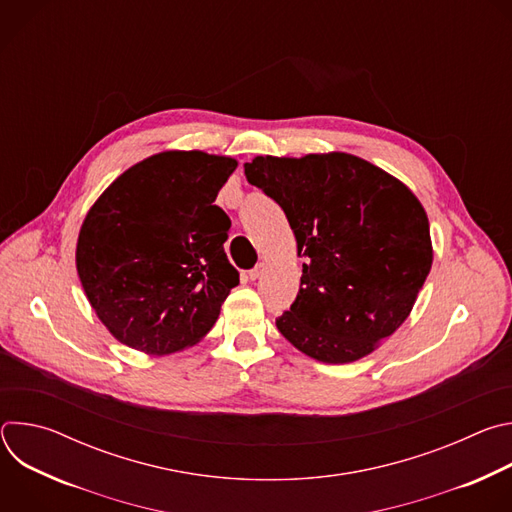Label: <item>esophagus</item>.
Here are the masks:
<instances>
[{
  "label": "esophagus",
  "instance_id": "esophagus-1",
  "mask_svg": "<svg viewBox=\"0 0 512 512\" xmlns=\"http://www.w3.org/2000/svg\"><path fill=\"white\" fill-rule=\"evenodd\" d=\"M263 271H265V263H257V265H255V267H253V269H251V271H249V279H251V281H255V279H259V277H261V273H263Z\"/></svg>",
  "mask_w": 512,
  "mask_h": 512
}]
</instances>
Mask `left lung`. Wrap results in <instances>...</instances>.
Returning <instances> with one entry per match:
<instances>
[{
    "label": "left lung",
    "mask_w": 512,
    "mask_h": 512,
    "mask_svg": "<svg viewBox=\"0 0 512 512\" xmlns=\"http://www.w3.org/2000/svg\"><path fill=\"white\" fill-rule=\"evenodd\" d=\"M245 176L283 208L306 257L277 330L320 362L371 354L407 320L431 269L421 202L385 170L342 152L257 156Z\"/></svg>",
    "instance_id": "1"
}]
</instances>
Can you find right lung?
Returning a JSON list of instances; mask_svg holds the SVG:
<instances>
[{
    "instance_id": "obj_1",
    "label": "right lung",
    "mask_w": 512,
    "mask_h": 512,
    "mask_svg": "<svg viewBox=\"0 0 512 512\" xmlns=\"http://www.w3.org/2000/svg\"><path fill=\"white\" fill-rule=\"evenodd\" d=\"M235 168L227 156L162 152L125 170L87 212L77 271L121 344L162 356L214 326L239 283L223 247L231 221L214 204Z\"/></svg>"
}]
</instances>
